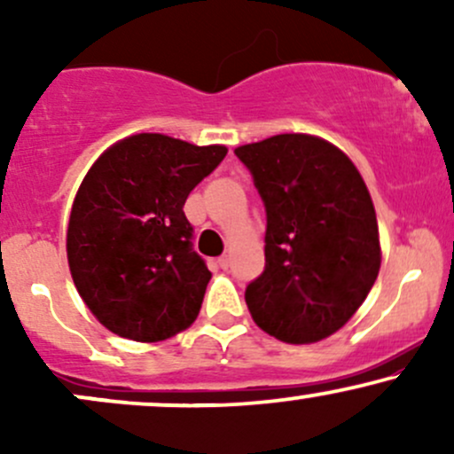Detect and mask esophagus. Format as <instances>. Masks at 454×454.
Returning <instances> with one entry per match:
<instances>
[{"instance_id":"esophagus-1","label":"esophagus","mask_w":454,"mask_h":454,"mask_svg":"<svg viewBox=\"0 0 454 454\" xmlns=\"http://www.w3.org/2000/svg\"><path fill=\"white\" fill-rule=\"evenodd\" d=\"M217 264H220V267H222L223 270H226L228 267H231V258H228V256H222L220 260H217Z\"/></svg>"}]
</instances>
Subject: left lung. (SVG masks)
Segmentation results:
<instances>
[{
	"instance_id": "left-lung-1",
	"label": "left lung",
	"mask_w": 454,
	"mask_h": 454,
	"mask_svg": "<svg viewBox=\"0 0 454 454\" xmlns=\"http://www.w3.org/2000/svg\"><path fill=\"white\" fill-rule=\"evenodd\" d=\"M267 209L264 270L245 290L254 322L275 340L316 343L337 333L382 264L376 209L340 147L278 134L234 149Z\"/></svg>"
}]
</instances>
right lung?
<instances>
[{
	"instance_id": "add662e5",
	"label": "right lung",
	"mask_w": 454,
	"mask_h": 454,
	"mask_svg": "<svg viewBox=\"0 0 454 454\" xmlns=\"http://www.w3.org/2000/svg\"><path fill=\"white\" fill-rule=\"evenodd\" d=\"M226 153L143 132L87 170L67 222V264L81 299L114 335L164 341L196 320L211 270L192 252L184 205Z\"/></svg>"
}]
</instances>
